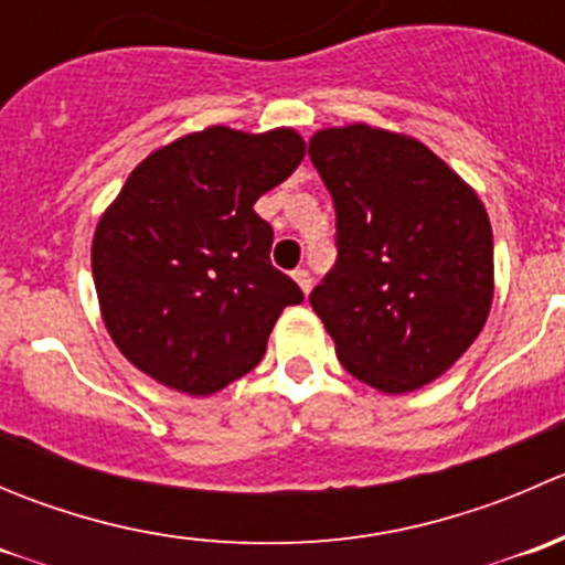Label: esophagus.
Returning <instances> with one entry per match:
<instances>
[{
    "mask_svg": "<svg viewBox=\"0 0 565 565\" xmlns=\"http://www.w3.org/2000/svg\"><path fill=\"white\" fill-rule=\"evenodd\" d=\"M292 278H295V281H298V287L303 289V292H309L311 284H315V278H311V273L303 270V267H298V270L292 273Z\"/></svg>",
    "mask_w": 565,
    "mask_h": 565,
    "instance_id": "34e87169",
    "label": "esophagus"
}]
</instances>
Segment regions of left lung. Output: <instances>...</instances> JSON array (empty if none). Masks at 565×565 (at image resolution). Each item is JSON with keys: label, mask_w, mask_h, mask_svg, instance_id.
Wrapping results in <instances>:
<instances>
[{"label": "left lung", "mask_w": 565, "mask_h": 565, "mask_svg": "<svg viewBox=\"0 0 565 565\" xmlns=\"http://www.w3.org/2000/svg\"><path fill=\"white\" fill-rule=\"evenodd\" d=\"M309 158L333 196L339 248L309 300L341 366L383 393L429 385L492 306L481 199L418 139L363 122L319 130Z\"/></svg>", "instance_id": "1"}]
</instances>
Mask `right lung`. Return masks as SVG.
I'll use <instances>...</instances> for the list:
<instances>
[{"instance_id": "obj_1", "label": "right lung", "mask_w": 565, "mask_h": 565, "mask_svg": "<svg viewBox=\"0 0 565 565\" xmlns=\"http://www.w3.org/2000/svg\"><path fill=\"white\" fill-rule=\"evenodd\" d=\"M292 128L213 125L147 156L98 221L93 276L106 330L169 388L210 396L262 361L298 284L270 265L262 193L300 167Z\"/></svg>"}]
</instances>
